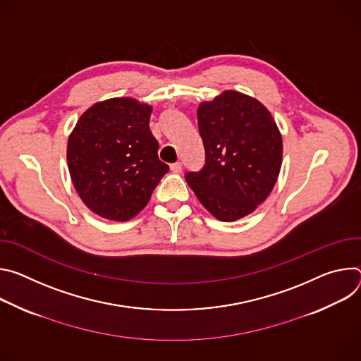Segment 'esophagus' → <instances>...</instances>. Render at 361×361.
<instances>
[{
	"instance_id": "34e87169",
	"label": "esophagus",
	"mask_w": 361,
	"mask_h": 361,
	"mask_svg": "<svg viewBox=\"0 0 361 361\" xmlns=\"http://www.w3.org/2000/svg\"><path fill=\"white\" fill-rule=\"evenodd\" d=\"M171 171H172L173 173H179V172L182 171V164H180V162L172 164V165H171Z\"/></svg>"
}]
</instances>
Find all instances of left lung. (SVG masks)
I'll return each instance as SVG.
<instances>
[{"instance_id":"8db88e82","label":"left lung","mask_w":361,"mask_h":361,"mask_svg":"<svg viewBox=\"0 0 361 361\" xmlns=\"http://www.w3.org/2000/svg\"><path fill=\"white\" fill-rule=\"evenodd\" d=\"M205 166L186 182L209 214L232 222L252 214L278 179L283 136L269 110L257 99L225 90L197 107Z\"/></svg>"}]
</instances>
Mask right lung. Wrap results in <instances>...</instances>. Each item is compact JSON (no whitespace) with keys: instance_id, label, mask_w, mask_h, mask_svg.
<instances>
[{"instance_id":"add662e5","label":"right lung","mask_w":361,"mask_h":361,"mask_svg":"<svg viewBox=\"0 0 361 361\" xmlns=\"http://www.w3.org/2000/svg\"><path fill=\"white\" fill-rule=\"evenodd\" d=\"M152 106L113 97L90 106L68 136L67 165L75 192L96 215L125 222L149 202L168 173L149 129Z\"/></svg>"}]
</instances>
